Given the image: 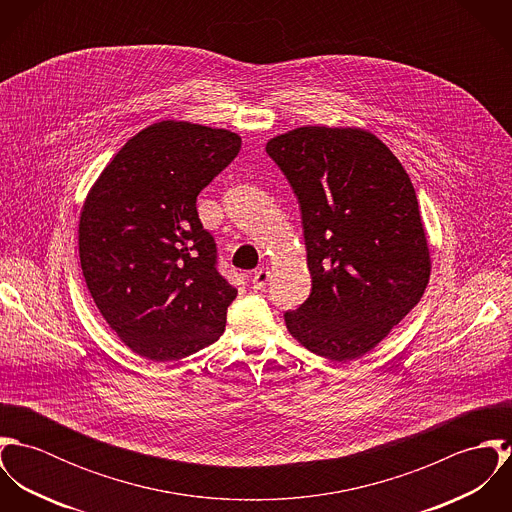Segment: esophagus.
I'll use <instances>...</instances> for the list:
<instances>
[{"instance_id": "1", "label": "esophagus", "mask_w": 512, "mask_h": 512, "mask_svg": "<svg viewBox=\"0 0 512 512\" xmlns=\"http://www.w3.org/2000/svg\"><path fill=\"white\" fill-rule=\"evenodd\" d=\"M250 280H252L254 290H264L266 284H268V280H270V272H268V270H256Z\"/></svg>"}]
</instances>
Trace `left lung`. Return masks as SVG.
Masks as SVG:
<instances>
[{
    "mask_svg": "<svg viewBox=\"0 0 512 512\" xmlns=\"http://www.w3.org/2000/svg\"><path fill=\"white\" fill-rule=\"evenodd\" d=\"M299 203L311 293L286 311L303 347L355 361L398 325L430 280V248L402 163L359 128L303 126L266 146Z\"/></svg>",
    "mask_w": 512,
    "mask_h": 512,
    "instance_id": "8db88e82",
    "label": "left lung"
}]
</instances>
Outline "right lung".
I'll return each mask as SVG.
<instances>
[{
  "label": "right lung",
  "mask_w": 512,
  "mask_h": 512,
  "mask_svg": "<svg viewBox=\"0 0 512 512\" xmlns=\"http://www.w3.org/2000/svg\"><path fill=\"white\" fill-rule=\"evenodd\" d=\"M240 136L165 120L136 134L90 189L80 266L106 323L140 357L177 361L209 347L236 297L217 270L197 195L238 155Z\"/></svg>",
  "instance_id": "obj_1"
}]
</instances>
